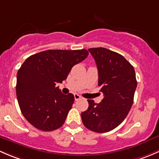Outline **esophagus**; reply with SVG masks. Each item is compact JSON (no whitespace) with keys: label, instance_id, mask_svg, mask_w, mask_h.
<instances>
[{"label":"esophagus","instance_id":"1","mask_svg":"<svg viewBox=\"0 0 159 159\" xmlns=\"http://www.w3.org/2000/svg\"><path fill=\"white\" fill-rule=\"evenodd\" d=\"M74 98H75V100L76 101H77V100H79V99H81V96H80V95H78V94H74Z\"/></svg>","mask_w":159,"mask_h":159}]
</instances>
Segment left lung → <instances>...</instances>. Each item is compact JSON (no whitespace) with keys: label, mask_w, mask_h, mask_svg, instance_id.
I'll use <instances>...</instances> for the list:
<instances>
[{"label":"left lung","mask_w":159,"mask_h":159,"mask_svg":"<svg viewBox=\"0 0 159 159\" xmlns=\"http://www.w3.org/2000/svg\"><path fill=\"white\" fill-rule=\"evenodd\" d=\"M98 69L99 103L88 99L89 107L81 113L83 123L89 130L104 133L120 125L133 104L137 86L133 66L123 56L103 47L88 49Z\"/></svg>","instance_id":"left-lung-1"}]
</instances>
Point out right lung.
I'll return each mask as SVG.
<instances>
[{"label":"right lung","mask_w":159,"mask_h":159,"mask_svg":"<svg viewBox=\"0 0 159 159\" xmlns=\"http://www.w3.org/2000/svg\"><path fill=\"white\" fill-rule=\"evenodd\" d=\"M86 50H48L29 57L17 75L16 93L23 116L35 128L49 132L60 128L74 96L57 87L72 67L87 57Z\"/></svg>","instance_id":"1"}]
</instances>
